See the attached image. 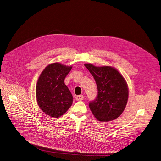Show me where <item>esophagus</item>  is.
<instances>
[{
	"instance_id": "1",
	"label": "esophagus",
	"mask_w": 161,
	"mask_h": 161,
	"mask_svg": "<svg viewBox=\"0 0 161 161\" xmlns=\"http://www.w3.org/2000/svg\"><path fill=\"white\" fill-rule=\"evenodd\" d=\"M84 99V96L83 95H79V96H77L76 97V99L77 101H81Z\"/></svg>"
}]
</instances>
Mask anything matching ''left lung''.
Wrapping results in <instances>:
<instances>
[{
  "label": "left lung",
  "instance_id": "1",
  "mask_svg": "<svg viewBox=\"0 0 161 161\" xmlns=\"http://www.w3.org/2000/svg\"><path fill=\"white\" fill-rule=\"evenodd\" d=\"M84 65L94 77L97 88L96 99L89 108L97 121L108 122L117 119L124 111L128 98V88L121 73L110 66Z\"/></svg>",
  "mask_w": 161,
  "mask_h": 161
}]
</instances>
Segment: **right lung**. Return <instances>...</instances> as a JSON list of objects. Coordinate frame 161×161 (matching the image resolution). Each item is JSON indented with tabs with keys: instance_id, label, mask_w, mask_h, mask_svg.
<instances>
[{
	"instance_id": "right-lung-1",
	"label": "right lung",
	"mask_w": 161,
	"mask_h": 161,
	"mask_svg": "<svg viewBox=\"0 0 161 161\" xmlns=\"http://www.w3.org/2000/svg\"><path fill=\"white\" fill-rule=\"evenodd\" d=\"M72 66L58 62L43 70L36 86V97L40 108L50 117L58 118L70 107L73 97L64 82Z\"/></svg>"
}]
</instances>
